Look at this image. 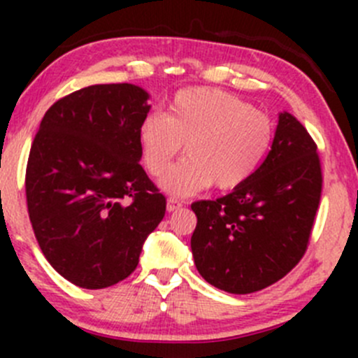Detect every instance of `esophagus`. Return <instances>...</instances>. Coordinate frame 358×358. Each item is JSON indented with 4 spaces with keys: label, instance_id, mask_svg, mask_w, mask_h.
I'll use <instances>...</instances> for the list:
<instances>
[{
    "label": "esophagus",
    "instance_id": "1",
    "mask_svg": "<svg viewBox=\"0 0 358 358\" xmlns=\"http://www.w3.org/2000/svg\"><path fill=\"white\" fill-rule=\"evenodd\" d=\"M182 206H183L182 201H178V199H176V197H169L168 202H166V209H168L169 213L176 211V209H180V208H182Z\"/></svg>",
    "mask_w": 358,
    "mask_h": 358
}]
</instances>
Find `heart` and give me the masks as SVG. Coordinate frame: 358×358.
Wrapping results in <instances>:
<instances>
[{
  "mask_svg": "<svg viewBox=\"0 0 358 358\" xmlns=\"http://www.w3.org/2000/svg\"><path fill=\"white\" fill-rule=\"evenodd\" d=\"M186 142L187 156L169 170ZM143 162L161 189L187 197L213 187L232 190L255 175L273 142V121L251 103L218 88H187L168 114H149L138 128Z\"/></svg>",
  "mask_w": 358,
  "mask_h": 358,
  "instance_id": "b5f03b06",
  "label": "heart"
}]
</instances>
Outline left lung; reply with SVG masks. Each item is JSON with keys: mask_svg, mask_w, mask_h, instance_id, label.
Segmentation results:
<instances>
[{"mask_svg": "<svg viewBox=\"0 0 358 358\" xmlns=\"http://www.w3.org/2000/svg\"><path fill=\"white\" fill-rule=\"evenodd\" d=\"M322 192L317 145L280 112L268 156L255 175L216 201H197L190 239L206 282L232 294L272 286L303 258Z\"/></svg>", "mask_w": 358, "mask_h": 358, "instance_id": "1", "label": "left lung"}]
</instances>
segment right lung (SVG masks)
<instances>
[{
  "instance_id": "1",
  "label": "right lung",
  "mask_w": 358,
  "mask_h": 358,
  "mask_svg": "<svg viewBox=\"0 0 358 358\" xmlns=\"http://www.w3.org/2000/svg\"><path fill=\"white\" fill-rule=\"evenodd\" d=\"M149 93L93 85L46 110L25 171L29 218L43 255L69 282L103 289L138 265L166 197L140 166Z\"/></svg>"
}]
</instances>
